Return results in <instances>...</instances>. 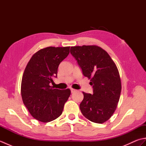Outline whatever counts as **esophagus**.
Segmentation results:
<instances>
[{"instance_id":"esophagus-1","label":"esophagus","mask_w":146,"mask_h":146,"mask_svg":"<svg viewBox=\"0 0 146 146\" xmlns=\"http://www.w3.org/2000/svg\"><path fill=\"white\" fill-rule=\"evenodd\" d=\"M70 90H71V93H74V92H75L76 91V90H75V89H74V88H70Z\"/></svg>"}]
</instances>
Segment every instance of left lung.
<instances>
[{"mask_svg": "<svg viewBox=\"0 0 146 146\" xmlns=\"http://www.w3.org/2000/svg\"><path fill=\"white\" fill-rule=\"evenodd\" d=\"M70 52L94 88L93 95L83 92L80 110L92 122L104 123L115 111L122 89L116 64L106 51L96 45L72 46Z\"/></svg>", "mask_w": 146, "mask_h": 146, "instance_id": "obj_1", "label": "left lung"}]
</instances>
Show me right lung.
Segmentation results:
<instances>
[{"instance_id":"1","label":"right lung","mask_w":146,"mask_h":146,"mask_svg":"<svg viewBox=\"0 0 146 146\" xmlns=\"http://www.w3.org/2000/svg\"><path fill=\"white\" fill-rule=\"evenodd\" d=\"M70 46L47 47L33 55L24 70L21 92L24 105L31 115L42 122L60 117L70 96L69 89L59 90L50 86L57 77L59 64L70 53Z\"/></svg>"}]
</instances>
